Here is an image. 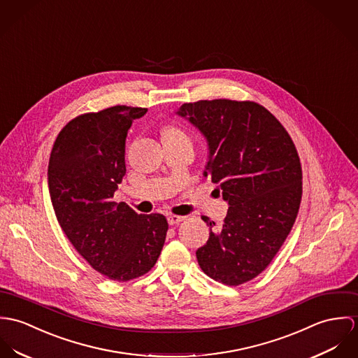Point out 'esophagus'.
I'll return each mask as SVG.
<instances>
[{"mask_svg":"<svg viewBox=\"0 0 358 358\" xmlns=\"http://www.w3.org/2000/svg\"><path fill=\"white\" fill-rule=\"evenodd\" d=\"M184 220H185V217H182V215H174V214H170V215L167 217V222H169V225L180 224V222H182Z\"/></svg>","mask_w":358,"mask_h":358,"instance_id":"34e87169","label":"esophagus"}]
</instances>
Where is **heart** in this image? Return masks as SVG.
Instances as JSON below:
<instances>
[{"mask_svg":"<svg viewBox=\"0 0 358 358\" xmlns=\"http://www.w3.org/2000/svg\"><path fill=\"white\" fill-rule=\"evenodd\" d=\"M163 137H187L182 131L177 130V129H173V127H169L164 130L163 133Z\"/></svg>","mask_w":358,"mask_h":358,"instance_id":"1","label":"heart"}]
</instances>
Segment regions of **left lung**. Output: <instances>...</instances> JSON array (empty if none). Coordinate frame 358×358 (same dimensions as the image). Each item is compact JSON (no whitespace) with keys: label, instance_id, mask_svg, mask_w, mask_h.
<instances>
[{"label":"left lung","instance_id":"obj_1","mask_svg":"<svg viewBox=\"0 0 358 358\" xmlns=\"http://www.w3.org/2000/svg\"><path fill=\"white\" fill-rule=\"evenodd\" d=\"M178 117L207 143L203 170L229 208L198 248L201 271L227 285L257 278L288 236L302 198V170L287 130L266 108L227 99L182 104Z\"/></svg>","mask_w":358,"mask_h":358}]
</instances>
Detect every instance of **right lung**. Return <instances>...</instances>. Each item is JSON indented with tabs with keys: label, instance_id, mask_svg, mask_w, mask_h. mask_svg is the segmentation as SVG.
<instances>
[{
	"label": "right lung",
	"instance_id": "add662e5",
	"mask_svg": "<svg viewBox=\"0 0 358 358\" xmlns=\"http://www.w3.org/2000/svg\"><path fill=\"white\" fill-rule=\"evenodd\" d=\"M147 111L115 106L69 122L48 167L52 204L66 236L94 271L117 281L151 271L169 228L162 214H137L114 201L126 174L127 131Z\"/></svg>",
	"mask_w": 358,
	"mask_h": 358
}]
</instances>
